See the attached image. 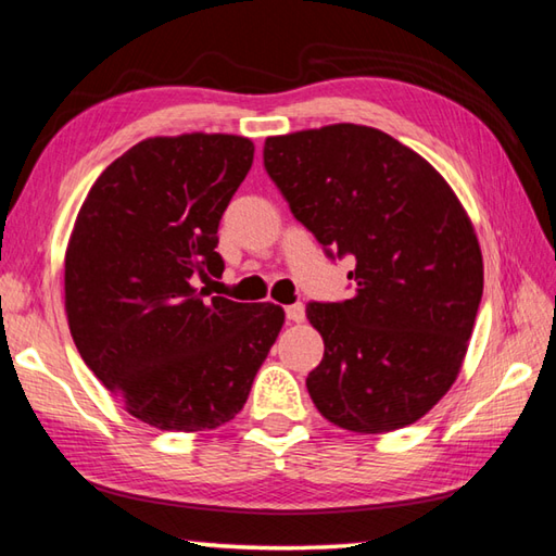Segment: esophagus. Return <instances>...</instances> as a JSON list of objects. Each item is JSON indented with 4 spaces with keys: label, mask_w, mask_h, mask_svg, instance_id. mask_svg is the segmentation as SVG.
<instances>
[{
    "label": "esophagus",
    "mask_w": 556,
    "mask_h": 556,
    "mask_svg": "<svg viewBox=\"0 0 556 556\" xmlns=\"http://www.w3.org/2000/svg\"><path fill=\"white\" fill-rule=\"evenodd\" d=\"M287 311V318L291 320V323H301L306 318V311H304V304H291V306H287L285 308Z\"/></svg>",
    "instance_id": "1"
}]
</instances>
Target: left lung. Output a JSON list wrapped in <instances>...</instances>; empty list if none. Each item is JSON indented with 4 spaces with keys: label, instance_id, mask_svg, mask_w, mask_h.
<instances>
[{
    "label": "left lung",
    "instance_id": "1",
    "mask_svg": "<svg viewBox=\"0 0 556 556\" xmlns=\"http://www.w3.org/2000/svg\"><path fill=\"white\" fill-rule=\"evenodd\" d=\"M265 169L330 260L355 257V294L311 301L323 336L306 387L323 418L375 435L445 396L483 294L477 233L428 160L389 134L336 124L265 140Z\"/></svg>",
    "mask_w": 556,
    "mask_h": 556
}]
</instances>
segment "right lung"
I'll return each mask as SVG.
<instances>
[{"label": "right lung", "instance_id": "obj_1", "mask_svg": "<svg viewBox=\"0 0 556 556\" xmlns=\"http://www.w3.org/2000/svg\"><path fill=\"white\" fill-rule=\"evenodd\" d=\"M255 146L148 138L89 189L65 252V311L85 365L130 416L197 432L236 418L285 323L275 304L197 289L224 275L218 224Z\"/></svg>", "mask_w": 556, "mask_h": 556}]
</instances>
